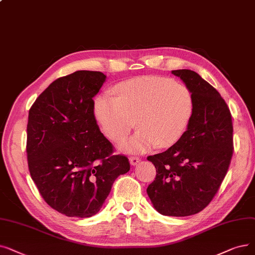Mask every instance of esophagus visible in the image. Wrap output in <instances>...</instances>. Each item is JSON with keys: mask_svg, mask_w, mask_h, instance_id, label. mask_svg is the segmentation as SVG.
Here are the masks:
<instances>
[{"mask_svg": "<svg viewBox=\"0 0 255 255\" xmlns=\"http://www.w3.org/2000/svg\"><path fill=\"white\" fill-rule=\"evenodd\" d=\"M129 161H130V163H131L132 165H135V164H137V163L140 161V159H139V157H137V156H130Z\"/></svg>", "mask_w": 255, "mask_h": 255, "instance_id": "34e87169", "label": "esophagus"}]
</instances>
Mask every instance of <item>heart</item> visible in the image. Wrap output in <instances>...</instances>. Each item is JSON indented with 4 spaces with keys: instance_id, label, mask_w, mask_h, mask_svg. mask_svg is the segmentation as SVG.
I'll use <instances>...</instances> for the list:
<instances>
[{
    "instance_id": "b5f03b06",
    "label": "heart",
    "mask_w": 255,
    "mask_h": 255,
    "mask_svg": "<svg viewBox=\"0 0 255 255\" xmlns=\"http://www.w3.org/2000/svg\"><path fill=\"white\" fill-rule=\"evenodd\" d=\"M95 100L94 113L103 133L113 141L139 130L122 148L142 153L178 142L194 114V99L185 85L157 76H142L116 85Z\"/></svg>"
}]
</instances>
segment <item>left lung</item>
I'll return each mask as SVG.
<instances>
[{"label": "left lung", "instance_id": "left-lung-1", "mask_svg": "<svg viewBox=\"0 0 255 255\" xmlns=\"http://www.w3.org/2000/svg\"><path fill=\"white\" fill-rule=\"evenodd\" d=\"M194 99V114L181 139L148 156L156 169L147 193L163 216L186 217L204 209L218 193L234 154L230 110L219 92L191 70H176Z\"/></svg>", "mask_w": 255, "mask_h": 255}]
</instances>
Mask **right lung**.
Here are the masks:
<instances>
[{"label":"right lung","instance_id":"1","mask_svg":"<svg viewBox=\"0 0 255 255\" xmlns=\"http://www.w3.org/2000/svg\"><path fill=\"white\" fill-rule=\"evenodd\" d=\"M106 76L77 71L60 77L29 110L27 159L32 180L53 209L90 218L101 209L115 180L130 170L125 155L99 128L94 97Z\"/></svg>","mask_w":255,"mask_h":255}]
</instances>
